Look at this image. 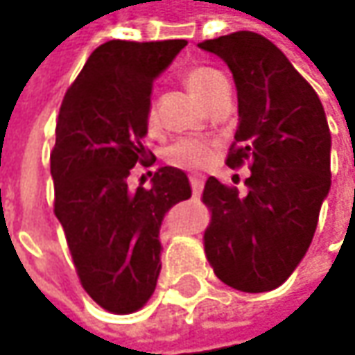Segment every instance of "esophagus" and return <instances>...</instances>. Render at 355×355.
Masks as SVG:
<instances>
[{
  "mask_svg": "<svg viewBox=\"0 0 355 355\" xmlns=\"http://www.w3.org/2000/svg\"><path fill=\"white\" fill-rule=\"evenodd\" d=\"M189 185H191V193L199 198L201 196V189H203V178L198 175V173H193V175H189Z\"/></svg>",
  "mask_w": 355,
  "mask_h": 355,
  "instance_id": "esophagus-1",
  "label": "esophagus"
}]
</instances>
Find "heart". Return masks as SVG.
<instances>
[{
  "label": "heart",
  "mask_w": 355,
  "mask_h": 355,
  "mask_svg": "<svg viewBox=\"0 0 355 355\" xmlns=\"http://www.w3.org/2000/svg\"><path fill=\"white\" fill-rule=\"evenodd\" d=\"M182 80L187 89L191 90L198 98L203 103H207L211 98L213 90L217 89V85L221 80H225L221 73H217L215 69L209 67H189L182 75ZM146 126L154 128L157 124L156 108L150 106L146 110ZM213 159V144L201 138H182L178 142H173L166 152V162L182 168V170H201L205 166H209Z\"/></svg>",
  "instance_id": "b5f03b06"
}]
</instances>
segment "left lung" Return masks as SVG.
Here are the masks:
<instances>
[{
    "mask_svg": "<svg viewBox=\"0 0 355 355\" xmlns=\"http://www.w3.org/2000/svg\"><path fill=\"white\" fill-rule=\"evenodd\" d=\"M231 69L239 126L227 166L249 164L247 193L209 178L203 249L217 279L266 293L306 254L330 189V128L320 98L275 43L252 31L201 41Z\"/></svg>",
    "mask_w": 355,
    "mask_h": 355,
    "instance_id": "8db88e82",
    "label": "left lung"
}]
</instances>
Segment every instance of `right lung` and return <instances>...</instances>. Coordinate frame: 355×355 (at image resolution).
Instances as JSON below:
<instances>
[{"instance_id": "obj_1", "label": "right lung", "mask_w": 355, "mask_h": 355, "mask_svg": "<svg viewBox=\"0 0 355 355\" xmlns=\"http://www.w3.org/2000/svg\"><path fill=\"white\" fill-rule=\"evenodd\" d=\"M185 45L114 39L96 47L57 116L55 215L83 288L112 314H132L150 300L162 268V219L191 198L187 175L171 166L154 171L150 189L130 185L134 166L156 162L142 142L154 78Z\"/></svg>"}]
</instances>
